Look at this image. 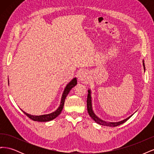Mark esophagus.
Wrapping results in <instances>:
<instances>
[{
    "instance_id": "obj_1",
    "label": "esophagus",
    "mask_w": 154,
    "mask_h": 154,
    "mask_svg": "<svg viewBox=\"0 0 154 154\" xmlns=\"http://www.w3.org/2000/svg\"><path fill=\"white\" fill-rule=\"evenodd\" d=\"M78 80L80 82H87L88 80H89V78H88V72L85 71H83L80 72V74H79V76H78Z\"/></svg>"
}]
</instances>
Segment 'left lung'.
Returning <instances> with one entry per match:
<instances>
[{
	"label": "left lung",
	"instance_id": "obj_1",
	"mask_svg": "<svg viewBox=\"0 0 154 154\" xmlns=\"http://www.w3.org/2000/svg\"><path fill=\"white\" fill-rule=\"evenodd\" d=\"M143 67L144 70L145 71V66H144V60H143ZM87 111L88 113L89 114V116L92 118V119L97 124L101 125H103V126H107V127H117L118 125H122L125 122H127V121L131 117V116L133 115H131L129 116L128 118H126L122 121H120V122H106V121H104L103 119H101L98 116H96L94 113V110H93L92 109V96H91V90L88 89V95H87Z\"/></svg>",
	"mask_w": 154,
	"mask_h": 154
}]
</instances>
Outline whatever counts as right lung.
Segmentation results:
<instances>
[{"label": "right lung", "mask_w": 154, "mask_h": 154, "mask_svg": "<svg viewBox=\"0 0 154 154\" xmlns=\"http://www.w3.org/2000/svg\"><path fill=\"white\" fill-rule=\"evenodd\" d=\"M8 82H9V80H8ZM76 84H77V80H76V77L72 78V80H71L67 83V85L66 86V87H65L64 90L63 91L59 106L58 107V109L57 110L53 112H51L50 114H44V115H40V116H35V115H31V114L27 113L24 110H22V109H21V110L27 116V117L29 118L32 120L35 121V122H49V121L53 120L57 117H58V116L60 114V113L62 112V111L63 108L65 100H66V97L68 95L70 91L72 89V88H73L74 86L76 85Z\"/></svg>", "instance_id": "add662e5"}]
</instances>
